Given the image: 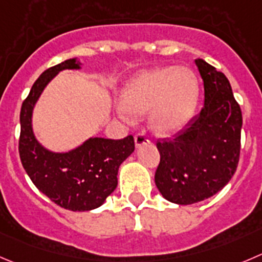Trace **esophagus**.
Segmentation results:
<instances>
[{"label": "esophagus", "mask_w": 262, "mask_h": 262, "mask_svg": "<svg viewBox=\"0 0 262 262\" xmlns=\"http://www.w3.org/2000/svg\"><path fill=\"white\" fill-rule=\"evenodd\" d=\"M145 144H149V139H148V136H146V134L144 133V131H141V133L136 134V135H135V145H136V148H140V146L145 145Z\"/></svg>", "instance_id": "obj_1"}]
</instances>
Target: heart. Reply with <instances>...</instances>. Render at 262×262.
Segmentation results:
<instances>
[{"label":"heart","instance_id":"1","mask_svg":"<svg viewBox=\"0 0 262 262\" xmlns=\"http://www.w3.org/2000/svg\"><path fill=\"white\" fill-rule=\"evenodd\" d=\"M199 82L186 67H166L145 71L124 86L122 111L140 116L151 109L150 123L161 134L175 133L185 126L195 112Z\"/></svg>","mask_w":262,"mask_h":262}]
</instances>
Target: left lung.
Listing matches in <instances>:
<instances>
[{
  "instance_id": "8db88e82",
  "label": "left lung",
  "mask_w": 262,
  "mask_h": 262,
  "mask_svg": "<svg viewBox=\"0 0 262 262\" xmlns=\"http://www.w3.org/2000/svg\"><path fill=\"white\" fill-rule=\"evenodd\" d=\"M204 106L172 140L158 141L154 181L167 201L193 204L215 195L233 178L241 153V106L225 74L196 59Z\"/></svg>"
}]
</instances>
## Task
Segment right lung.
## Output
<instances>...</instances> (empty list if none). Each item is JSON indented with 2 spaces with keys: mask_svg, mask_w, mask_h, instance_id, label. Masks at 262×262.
<instances>
[{
  "mask_svg": "<svg viewBox=\"0 0 262 262\" xmlns=\"http://www.w3.org/2000/svg\"><path fill=\"white\" fill-rule=\"evenodd\" d=\"M77 58L51 67L38 77L20 111L19 154L24 170L41 193L69 211L100 207L118 184V168L135 150L131 135L121 140L90 138L69 151L45 148L33 133V109L45 87L66 69H81Z\"/></svg>",
  "mask_w": 262,
  "mask_h": 262,
  "instance_id": "1",
  "label": "right lung"
}]
</instances>
